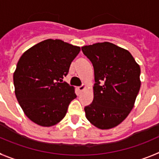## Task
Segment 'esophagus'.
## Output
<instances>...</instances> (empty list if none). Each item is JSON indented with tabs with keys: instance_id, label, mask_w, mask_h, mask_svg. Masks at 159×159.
Listing matches in <instances>:
<instances>
[{
	"instance_id": "1",
	"label": "esophagus",
	"mask_w": 159,
	"mask_h": 159,
	"mask_svg": "<svg viewBox=\"0 0 159 159\" xmlns=\"http://www.w3.org/2000/svg\"><path fill=\"white\" fill-rule=\"evenodd\" d=\"M86 87H87L86 85H85V84H83V85H81V86H78V90H79V91H83V90L85 89L86 88Z\"/></svg>"
}]
</instances>
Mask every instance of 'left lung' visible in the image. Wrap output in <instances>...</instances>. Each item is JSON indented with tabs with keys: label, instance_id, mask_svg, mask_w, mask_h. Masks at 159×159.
<instances>
[{
	"label": "left lung",
	"instance_id": "8db88e82",
	"mask_svg": "<svg viewBox=\"0 0 159 159\" xmlns=\"http://www.w3.org/2000/svg\"><path fill=\"white\" fill-rule=\"evenodd\" d=\"M81 51L93 63L95 78L85 116L99 129L114 128L134 107L141 85L139 65L129 51L111 43L84 46Z\"/></svg>",
	"mask_w": 159,
	"mask_h": 159
}]
</instances>
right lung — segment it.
Wrapping results in <instances>:
<instances>
[{"instance_id":"right-lung-1","label":"right lung","mask_w":159,"mask_h":159,"mask_svg":"<svg viewBox=\"0 0 159 159\" xmlns=\"http://www.w3.org/2000/svg\"><path fill=\"white\" fill-rule=\"evenodd\" d=\"M81 48L61 39H46L21 55L13 74L16 99L32 122L51 127L62 120L71 101L74 86L63 81Z\"/></svg>"}]
</instances>
